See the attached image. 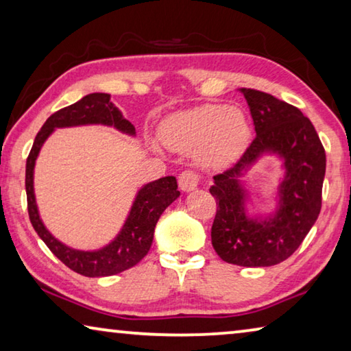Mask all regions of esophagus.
Segmentation results:
<instances>
[{"mask_svg":"<svg viewBox=\"0 0 351 351\" xmlns=\"http://www.w3.org/2000/svg\"><path fill=\"white\" fill-rule=\"evenodd\" d=\"M201 181V175L195 170H184L182 173L178 178V182H180V187L184 192H190V190L197 189L198 182Z\"/></svg>","mask_w":351,"mask_h":351,"instance_id":"34e87169","label":"esophagus"}]
</instances>
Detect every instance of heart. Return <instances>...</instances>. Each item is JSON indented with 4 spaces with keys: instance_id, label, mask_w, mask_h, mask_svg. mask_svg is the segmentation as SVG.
<instances>
[{
    "instance_id": "1",
    "label": "heart",
    "mask_w": 351,
    "mask_h": 351,
    "mask_svg": "<svg viewBox=\"0 0 351 351\" xmlns=\"http://www.w3.org/2000/svg\"><path fill=\"white\" fill-rule=\"evenodd\" d=\"M161 134L165 144L176 150L199 148L204 162L224 164L246 147L249 123L241 110L209 104L171 116L162 125Z\"/></svg>"
}]
</instances>
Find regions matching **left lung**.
<instances>
[{"mask_svg": "<svg viewBox=\"0 0 351 351\" xmlns=\"http://www.w3.org/2000/svg\"><path fill=\"white\" fill-rule=\"evenodd\" d=\"M255 125V138L239 161L213 176L217 201L212 246L228 263L257 268L287 260L302 245L322 207L325 148L311 121L295 106L268 93L240 88ZM274 151L285 159L281 207L274 219L257 222L244 212L238 176L261 152Z\"/></svg>", "mask_w": 351, "mask_h": 351, "instance_id": "obj_1", "label": "left lung"}]
</instances>
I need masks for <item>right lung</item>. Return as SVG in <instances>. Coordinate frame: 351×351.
<instances>
[{
  "instance_id": "add662e5",
  "label": "right lung",
  "mask_w": 351,
  "mask_h": 351,
  "mask_svg": "<svg viewBox=\"0 0 351 351\" xmlns=\"http://www.w3.org/2000/svg\"><path fill=\"white\" fill-rule=\"evenodd\" d=\"M85 123H104L112 125L121 132L134 134V127L123 119L110 100V94L93 93L77 100L75 104L56 111L35 136L34 145L26 161V195L29 219L45 245L69 269L86 277L114 276L138 265L152 246L154 226L159 217L173 201L180 197L175 176H165L147 184L139 190L127 223L117 239L100 251H75L56 240L41 223L34 197V165L41 145L54 128L85 125Z\"/></svg>"
}]
</instances>
